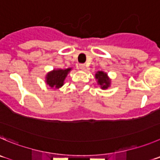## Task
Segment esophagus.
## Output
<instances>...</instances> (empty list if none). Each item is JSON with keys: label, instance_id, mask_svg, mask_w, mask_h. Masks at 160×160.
I'll use <instances>...</instances> for the list:
<instances>
[{"label": "esophagus", "instance_id": "1", "mask_svg": "<svg viewBox=\"0 0 160 160\" xmlns=\"http://www.w3.org/2000/svg\"><path fill=\"white\" fill-rule=\"evenodd\" d=\"M79 68L81 70H85L86 69V64L85 63H80L79 64Z\"/></svg>", "mask_w": 160, "mask_h": 160}]
</instances>
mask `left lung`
Returning a JSON list of instances; mask_svg holds the SVG:
<instances>
[{
  "mask_svg": "<svg viewBox=\"0 0 160 160\" xmlns=\"http://www.w3.org/2000/svg\"><path fill=\"white\" fill-rule=\"evenodd\" d=\"M96 78L98 80V84L101 86V89H108L110 85V81L107 78V74L103 71H98L96 74Z\"/></svg>",
  "mask_w": 160,
  "mask_h": 160,
  "instance_id": "left-lung-1",
  "label": "left lung"
}]
</instances>
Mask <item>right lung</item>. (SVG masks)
<instances>
[{
    "label": "right lung",
    "instance_id": "obj_1",
    "mask_svg": "<svg viewBox=\"0 0 160 160\" xmlns=\"http://www.w3.org/2000/svg\"><path fill=\"white\" fill-rule=\"evenodd\" d=\"M71 68L62 70H54L48 73L46 77V82L52 88H60L63 85V82Z\"/></svg>",
    "mask_w": 160,
    "mask_h": 160
}]
</instances>
